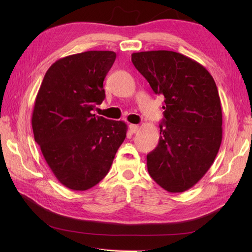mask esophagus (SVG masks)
Wrapping results in <instances>:
<instances>
[{
    "label": "esophagus",
    "mask_w": 252,
    "mask_h": 252,
    "mask_svg": "<svg viewBox=\"0 0 252 252\" xmlns=\"http://www.w3.org/2000/svg\"><path fill=\"white\" fill-rule=\"evenodd\" d=\"M129 130H130V132H131V133L138 132V130H139V126H138V125H134V124H130V125H129Z\"/></svg>",
    "instance_id": "esophagus-1"
}]
</instances>
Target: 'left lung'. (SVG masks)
<instances>
[{
    "mask_svg": "<svg viewBox=\"0 0 252 252\" xmlns=\"http://www.w3.org/2000/svg\"><path fill=\"white\" fill-rule=\"evenodd\" d=\"M131 61L155 94L165 97L159 141L147 155L148 172L167 191H186L208 171L222 143L216 82L204 66L179 52H135Z\"/></svg>",
    "mask_w": 252,
    "mask_h": 252,
    "instance_id": "8db88e82",
    "label": "left lung"
}]
</instances>
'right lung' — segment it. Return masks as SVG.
Instances as JSON below:
<instances>
[{
  "label": "right lung",
  "mask_w": 252,
  "mask_h": 252,
  "mask_svg": "<svg viewBox=\"0 0 252 252\" xmlns=\"http://www.w3.org/2000/svg\"><path fill=\"white\" fill-rule=\"evenodd\" d=\"M117 55L86 51L53 63L36 94L32 118L35 142L61 184L84 191L108 173L127 125L95 116L103 82Z\"/></svg>",
  "instance_id": "1"
}]
</instances>
